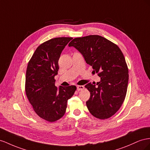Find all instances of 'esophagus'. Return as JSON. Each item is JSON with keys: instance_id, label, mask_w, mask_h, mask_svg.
I'll return each instance as SVG.
<instances>
[{"instance_id": "esophagus-1", "label": "esophagus", "mask_w": 150, "mask_h": 150, "mask_svg": "<svg viewBox=\"0 0 150 150\" xmlns=\"http://www.w3.org/2000/svg\"><path fill=\"white\" fill-rule=\"evenodd\" d=\"M76 88H77L78 91H82V90H83L84 88V86H83V85H78V86L76 87Z\"/></svg>"}]
</instances>
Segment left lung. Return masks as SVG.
Segmentation results:
<instances>
[{
	"label": "left lung",
	"mask_w": 150,
	"mask_h": 150,
	"mask_svg": "<svg viewBox=\"0 0 150 150\" xmlns=\"http://www.w3.org/2000/svg\"><path fill=\"white\" fill-rule=\"evenodd\" d=\"M83 55L92 67L100 81L88 83L85 88L91 92L86 102L89 112L94 117L105 119L120 109L125 99L129 74L125 57L112 42L99 35L74 38L68 45Z\"/></svg>",
	"instance_id": "obj_1"
}]
</instances>
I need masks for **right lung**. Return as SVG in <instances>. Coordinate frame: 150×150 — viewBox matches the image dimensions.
<instances>
[{"label": "right lung", "mask_w": 150, "mask_h": 150, "mask_svg": "<svg viewBox=\"0 0 150 150\" xmlns=\"http://www.w3.org/2000/svg\"><path fill=\"white\" fill-rule=\"evenodd\" d=\"M72 38H55L40 45L28 63L25 91L35 112L45 120L53 122L66 112L68 100L76 87L55 86V75L63 50Z\"/></svg>", "instance_id": "add662e5"}]
</instances>
